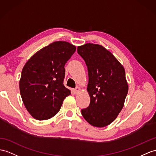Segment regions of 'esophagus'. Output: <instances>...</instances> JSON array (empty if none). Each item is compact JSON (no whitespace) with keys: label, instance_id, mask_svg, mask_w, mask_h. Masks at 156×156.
<instances>
[{"label":"esophagus","instance_id":"obj_1","mask_svg":"<svg viewBox=\"0 0 156 156\" xmlns=\"http://www.w3.org/2000/svg\"><path fill=\"white\" fill-rule=\"evenodd\" d=\"M80 90L81 89H80V88H79V87H76L75 89H73V92H74L75 94H77L79 92V91H80Z\"/></svg>","mask_w":156,"mask_h":156}]
</instances>
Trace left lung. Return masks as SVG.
Returning <instances> with one entry per match:
<instances>
[{
	"mask_svg": "<svg viewBox=\"0 0 156 156\" xmlns=\"http://www.w3.org/2000/svg\"><path fill=\"white\" fill-rule=\"evenodd\" d=\"M77 53L87 66L90 98L89 106L82 109L81 114L92 126H107L122 109L128 94L124 68L101 45L86 44L78 46Z\"/></svg>",
	"mask_w": 156,
	"mask_h": 156,
	"instance_id": "1",
	"label": "left lung"
}]
</instances>
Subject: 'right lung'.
<instances>
[{"instance_id":"obj_1","label":"right lung","mask_w":156,"mask_h":156,"mask_svg":"<svg viewBox=\"0 0 156 156\" xmlns=\"http://www.w3.org/2000/svg\"><path fill=\"white\" fill-rule=\"evenodd\" d=\"M76 50L66 41H55L32 56L22 71L20 92L26 108L36 120L51 119L71 94L63 85L66 63Z\"/></svg>"}]
</instances>
